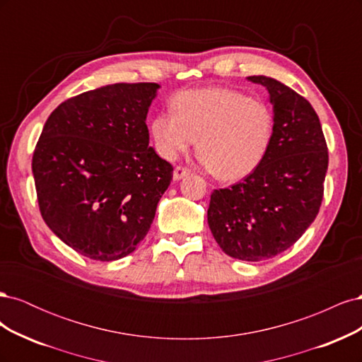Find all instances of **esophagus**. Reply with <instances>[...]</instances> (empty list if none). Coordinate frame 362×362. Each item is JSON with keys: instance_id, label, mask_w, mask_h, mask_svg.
<instances>
[{"instance_id": "esophagus-1", "label": "esophagus", "mask_w": 362, "mask_h": 362, "mask_svg": "<svg viewBox=\"0 0 362 362\" xmlns=\"http://www.w3.org/2000/svg\"><path fill=\"white\" fill-rule=\"evenodd\" d=\"M190 169L189 168H184V166H177L175 168V170H173V180L175 181H178V180H181V178H184V177H187V175H190Z\"/></svg>"}]
</instances>
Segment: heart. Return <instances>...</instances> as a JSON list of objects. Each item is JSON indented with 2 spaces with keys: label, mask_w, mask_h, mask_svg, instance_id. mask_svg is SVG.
Segmentation results:
<instances>
[{
  "label": "heart",
  "mask_w": 362,
  "mask_h": 362,
  "mask_svg": "<svg viewBox=\"0 0 362 362\" xmlns=\"http://www.w3.org/2000/svg\"><path fill=\"white\" fill-rule=\"evenodd\" d=\"M172 112L151 120L156 151L175 160L196 141L198 154L214 177L243 180L267 157L276 131L273 108L229 87H205L175 95Z\"/></svg>",
  "instance_id": "heart-1"
}]
</instances>
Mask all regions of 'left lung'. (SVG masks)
Here are the masks:
<instances>
[{
    "mask_svg": "<svg viewBox=\"0 0 362 362\" xmlns=\"http://www.w3.org/2000/svg\"><path fill=\"white\" fill-rule=\"evenodd\" d=\"M249 80L270 93L275 137L255 172L211 193L208 225L226 255L261 261L291 247L314 222L329 157L319 116L303 96L264 75Z\"/></svg>",
    "mask_w": 362,
    "mask_h": 362,
    "instance_id": "8db88e82",
    "label": "left lung"
}]
</instances>
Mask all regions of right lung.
Segmentation results:
<instances>
[{"label": "right lung", "mask_w": 362, "mask_h": 362, "mask_svg": "<svg viewBox=\"0 0 362 362\" xmlns=\"http://www.w3.org/2000/svg\"><path fill=\"white\" fill-rule=\"evenodd\" d=\"M156 83H116L69 98L33 154L39 210L63 243L96 261L129 255L145 238L173 168L149 146Z\"/></svg>", "instance_id": "1"}]
</instances>
